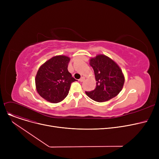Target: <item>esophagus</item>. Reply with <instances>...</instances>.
Masks as SVG:
<instances>
[{
    "mask_svg": "<svg viewBox=\"0 0 159 159\" xmlns=\"http://www.w3.org/2000/svg\"><path fill=\"white\" fill-rule=\"evenodd\" d=\"M80 82H84L85 80V78L84 77H82L80 79Z\"/></svg>",
    "mask_w": 159,
    "mask_h": 159,
    "instance_id": "34e87169",
    "label": "esophagus"
}]
</instances>
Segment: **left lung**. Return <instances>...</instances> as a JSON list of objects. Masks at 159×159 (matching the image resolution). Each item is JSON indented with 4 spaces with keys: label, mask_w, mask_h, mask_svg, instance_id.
I'll list each match as a JSON object with an SVG mask.
<instances>
[{
    "label": "left lung",
    "mask_w": 159,
    "mask_h": 159,
    "mask_svg": "<svg viewBox=\"0 0 159 159\" xmlns=\"http://www.w3.org/2000/svg\"><path fill=\"white\" fill-rule=\"evenodd\" d=\"M96 79L94 90L86 91V95L93 101L102 102L114 98L122 89L124 77L119 66L109 57L104 55L91 58Z\"/></svg>",
    "instance_id": "left-lung-1"
}]
</instances>
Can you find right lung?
Here are the masks:
<instances>
[{"label": "right lung", "mask_w": 159, "mask_h": 159, "mask_svg": "<svg viewBox=\"0 0 159 159\" xmlns=\"http://www.w3.org/2000/svg\"><path fill=\"white\" fill-rule=\"evenodd\" d=\"M70 61L68 57L58 55L40 67L35 78L36 88L46 101L58 103L68 95L71 83L76 80L68 70Z\"/></svg>", "instance_id": "1"}]
</instances>
